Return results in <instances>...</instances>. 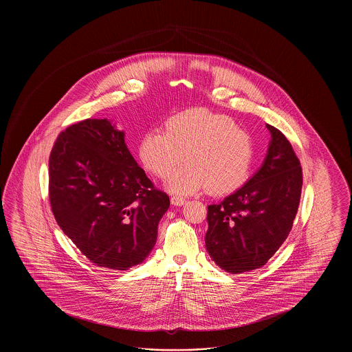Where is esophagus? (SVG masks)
Wrapping results in <instances>:
<instances>
[{
    "instance_id": "obj_1",
    "label": "esophagus",
    "mask_w": 352,
    "mask_h": 352,
    "mask_svg": "<svg viewBox=\"0 0 352 352\" xmlns=\"http://www.w3.org/2000/svg\"><path fill=\"white\" fill-rule=\"evenodd\" d=\"M170 201H171V203H173L174 206H184V204H186V201H187L184 198H182V197H177V195H175V197H171Z\"/></svg>"
}]
</instances>
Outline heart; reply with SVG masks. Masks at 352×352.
Returning <instances> with one entry per match:
<instances>
[{
    "label": "heart",
    "instance_id": "1",
    "mask_svg": "<svg viewBox=\"0 0 352 352\" xmlns=\"http://www.w3.org/2000/svg\"><path fill=\"white\" fill-rule=\"evenodd\" d=\"M184 154L188 164L171 175L168 188L179 194L207 188L221 197L248 182L256 144L234 118L204 108L174 115L166 121V132H148L140 144L141 162L162 179L184 162Z\"/></svg>",
    "mask_w": 352,
    "mask_h": 352
}]
</instances>
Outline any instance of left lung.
Instances as JSON below:
<instances>
[{
	"mask_svg": "<svg viewBox=\"0 0 352 352\" xmlns=\"http://www.w3.org/2000/svg\"><path fill=\"white\" fill-rule=\"evenodd\" d=\"M272 134L264 165L219 204L208 206L206 248L228 273L261 268L290 234L301 201L302 168L281 131Z\"/></svg>",
	"mask_w": 352,
	"mask_h": 352,
	"instance_id": "1",
	"label": "left lung"
}]
</instances>
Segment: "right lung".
Listing matches in <instances>:
<instances>
[{
	"instance_id": "right-lung-1",
	"label": "right lung",
	"mask_w": 352,
	"mask_h": 352,
	"mask_svg": "<svg viewBox=\"0 0 352 352\" xmlns=\"http://www.w3.org/2000/svg\"><path fill=\"white\" fill-rule=\"evenodd\" d=\"M49 199L58 226L100 268L141 264L168 211L128 151L124 133L105 118H87L56 137L49 160Z\"/></svg>"
}]
</instances>
